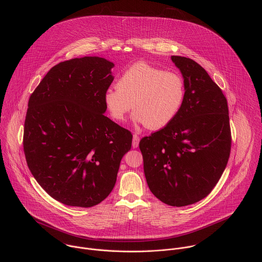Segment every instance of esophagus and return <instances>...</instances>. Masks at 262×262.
I'll use <instances>...</instances> for the list:
<instances>
[{
  "mask_svg": "<svg viewBox=\"0 0 262 262\" xmlns=\"http://www.w3.org/2000/svg\"><path fill=\"white\" fill-rule=\"evenodd\" d=\"M139 136L137 134H134L133 135V142H132V146L133 148H137L138 147V144H139Z\"/></svg>",
  "mask_w": 262,
  "mask_h": 262,
  "instance_id": "1",
  "label": "esophagus"
}]
</instances>
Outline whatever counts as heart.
Wrapping results in <instances>:
<instances>
[{
  "label": "heart",
  "mask_w": 262,
  "mask_h": 262,
  "mask_svg": "<svg viewBox=\"0 0 262 262\" xmlns=\"http://www.w3.org/2000/svg\"><path fill=\"white\" fill-rule=\"evenodd\" d=\"M186 96L184 78L146 62L128 68L104 95V103L114 120L123 121L132 110L137 122L149 129L168 125L182 109Z\"/></svg>",
  "instance_id": "b5f03b06"
}]
</instances>
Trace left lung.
Returning a JSON list of instances; mask_svg holds the SVG:
<instances>
[{"label": "left lung", "mask_w": 262, "mask_h": 262, "mask_svg": "<svg viewBox=\"0 0 262 262\" xmlns=\"http://www.w3.org/2000/svg\"><path fill=\"white\" fill-rule=\"evenodd\" d=\"M184 76L186 96L178 116L143 137L139 148L151 192L184 207L205 199L219 182L231 151L227 99L194 60L171 56Z\"/></svg>", "instance_id": "left-lung-1"}]
</instances>
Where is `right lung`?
I'll return each instance as SVG.
<instances>
[{
	"label": "right lung",
	"mask_w": 262,
	"mask_h": 262,
	"mask_svg": "<svg viewBox=\"0 0 262 262\" xmlns=\"http://www.w3.org/2000/svg\"><path fill=\"white\" fill-rule=\"evenodd\" d=\"M113 62L97 56L54 66L31 94L24 123L28 167L54 200L90 208L112 191L132 134L104 115Z\"/></svg>",
	"instance_id": "1"
}]
</instances>
